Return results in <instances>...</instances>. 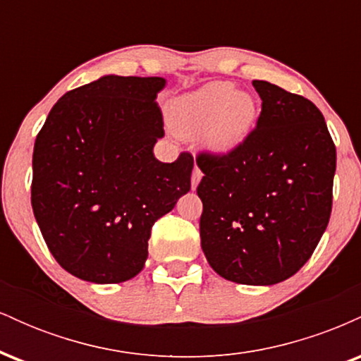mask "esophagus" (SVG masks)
Masks as SVG:
<instances>
[{
    "label": "esophagus",
    "instance_id": "1",
    "mask_svg": "<svg viewBox=\"0 0 361 361\" xmlns=\"http://www.w3.org/2000/svg\"><path fill=\"white\" fill-rule=\"evenodd\" d=\"M202 176H204V173H202V171H200V168H198L197 164H195V168H193V173H192V188H193V190L197 188L198 183H200Z\"/></svg>",
    "mask_w": 361,
    "mask_h": 361
}]
</instances>
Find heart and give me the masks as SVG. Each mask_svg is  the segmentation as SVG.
<instances>
[{
	"instance_id": "b5f03b06",
	"label": "heart",
	"mask_w": 361,
	"mask_h": 361,
	"mask_svg": "<svg viewBox=\"0 0 361 361\" xmlns=\"http://www.w3.org/2000/svg\"><path fill=\"white\" fill-rule=\"evenodd\" d=\"M255 120V98L235 91L233 82L227 81L212 82L178 100L171 109V123L181 137H195L207 130V146L221 154L246 139Z\"/></svg>"
}]
</instances>
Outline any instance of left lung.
Segmentation results:
<instances>
[{"mask_svg":"<svg viewBox=\"0 0 361 361\" xmlns=\"http://www.w3.org/2000/svg\"><path fill=\"white\" fill-rule=\"evenodd\" d=\"M261 114L229 152L202 151L197 193L209 264L226 280L273 285L307 263L333 209L336 146L307 98L252 81Z\"/></svg>","mask_w":361,"mask_h":361,"instance_id":"8db88e82","label":"left lung"}]
</instances>
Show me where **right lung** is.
Returning a JSON list of instances; mask_svg holds the SVG:
<instances>
[{
    "label": "right lung",
    "instance_id": "add662e5",
    "mask_svg": "<svg viewBox=\"0 0 361 361\" xmlns=\"http://www.w3.org/2000/svg\"><path fill=\"white\" fill-rule=\"evenodd\" d=\"M163 78L103 76L62 94L37 134L32 209L49 251L78 279L142 270L154 222L192 186L193 156L152 154L164 135Z\"/></svg>",
    "mask_w": 361,
    "mask_h": 361
}]
</instances>
